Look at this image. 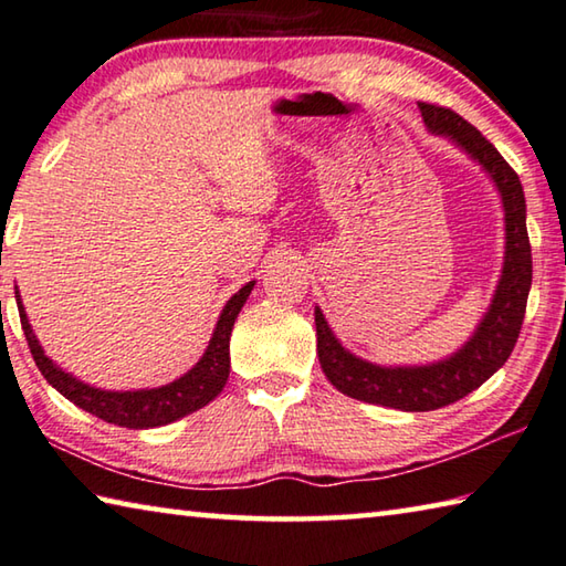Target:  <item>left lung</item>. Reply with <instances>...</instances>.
Instances as JSON below:
<instances>
[{
	"mask_svg": "<svg viewBox=\"0 0 566 566\" xmlns=\"http://www.w3.org/2000/svg\"><path fill=\"white\" fill-rule=\"evenodd\" d=\"M421 117L431 133L451 135L464 150L484 165L504 200L506 261L492 308L474 338L457 356L433 366L381 368L360 360L338 344L323 313L316 308L318 360L328 381L340 394L366 403L401 411H433L474 391L506 364L522 331L526 298L532 289V245L526 235V202L518 175L496 147L464 117L443 105L419 102Z\"/></svg>",
	"mask_w": 566,
	"mask_h": 566,
	"instance_id": "1",
	"label": "left lung"
}]
</instances>
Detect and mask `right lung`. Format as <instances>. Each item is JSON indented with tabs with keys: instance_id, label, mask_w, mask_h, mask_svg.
I'll list each match as a JSON object with an SVG mask.
<instances>
[{
	"instance_id": "add662e5",
	"label": "right lung",
	"mask_w": 566,
	"mask_h": 566,
	"mask_svg": "<svg viewBox=\"0 0 566 566\" xmlns=\"http://www.w3.org/2000/svg\"><path fill=\"white\" fill-rule=\"evenodd\" d=\"M253 285L255 283L243 285V289L226 303L206 356L198 360L196 368L188 370V374L178 378V381L160 388H150V391H99V388H92L77 381V378H72L70 374H64L62 368L54 366L52 360L44 356L40 340L34 338L30 321H27L20 291L14 295L17 308H20L27 346L32 350L34 364L64 398H70L74 406H80V409L90 411L92 416H97V419L107 423L125 426V429H153V426H165L202 409V406L210 403L212 398L222 391V386H226L230 374V333H233V323L240 308H243V303L248 301L250 291H253Z\"/></svg>"
}]
</instances>
